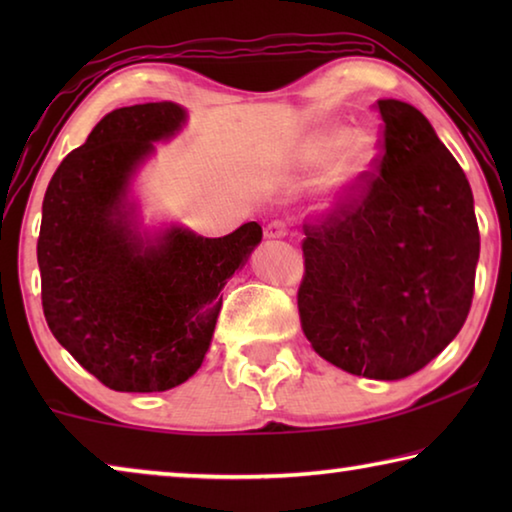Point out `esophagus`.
I'll return each instance as SVG.
<instances>
[{
    "label": "esophagus",
    "instance_id": "esophagus-1",
    "mask_svg": "<svg viewBox=\"0 0 512 512\" xmlns=\"http://www.w3.org/2000/svg\"><path fill=\"white\" fill-rule=\"evenodd\" d=\"M264 237L266 239H287L289 237V225L282 221H271L264 228Z\"/></svg>",
    "mask_w": 512,
    "mask_h": 512
}]
</instances>
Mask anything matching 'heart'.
Segmentation results:
<instances>
[{
	"instance_id": "b5f03b06",
	"label": "heart",
	"mask_w": 512,
	"mask_h": 512,
	"mask_svg": "<svg viewBox=\"0 0 512 512\" xmlns=\"http://www.w3.org/2000/svg\"><path fill=\"white\" fill-rule=\"evenodd\" d=\"M349 149L345 150L344 146ZM343 160H341V176L343 178H352L366 169V164L372 155V144L368 135H354L343 126H334L327 128V131L318 133L314 140H309L305 146H302L298 153V167L305 171H316V169H327L329 164H334L336 158H339L342 151Z\"/></svg>"
}]
</instances>
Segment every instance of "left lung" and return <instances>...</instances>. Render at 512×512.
Wrapping results in <instances>:
<instances>
[{"mask_svg": "<svg viewBox=\"0 0 512 512\" xmlns=\"http://www.w3.org/2000/svg\"><path fill=\"white\" fill-rule=\"evenodd\" d=\"M372 171L302 223V329L325 361L368 379H402L461 332L474 296L479 225L461 164L427 117L377 101Z\"/></svg>", "mask_w": 512, "mask_h": 512, "instance_id": "1", "label": "left lung"}]
</instances>
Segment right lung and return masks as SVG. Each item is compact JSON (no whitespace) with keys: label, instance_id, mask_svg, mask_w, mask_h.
I'll return each mask as SVG.
<instances>
[{"label":"right lung","instance_id":"add662e5","mask_svg":"<svg viewBox=\"0 0 512 512\" xmlns=\"http://www.w3.org/2000/svg\"><path fill=\"white\" fill-rule=\"evenodd\" d=\"M185 110L171 101L112 110L60 162L42 201V311L56 341L121 393L183 384L210 348L219 293L262 241L250 221L205 239L171 228L151 244L131 228L126 185Z\"/></svg>","mask_w":512,"mask_h":512}]
</instances>
